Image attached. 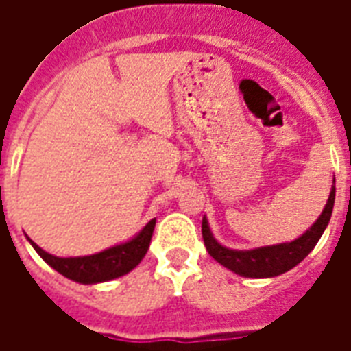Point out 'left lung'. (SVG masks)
Returning a JSON list of instances; mask_svg holds the SVG:
<instances>
[{
    "instance_id": "obj_1",
    "label": "left lung",
    "mask_w": 351,
    "mask_h": 351,
    "mask_svg": "<svg viewBox=\"0 0 351 351\" xmlns=\"http://www.w3.org/2000/svg\"><path fill=\"white\" fill-rule=\"evenodd\" d=\"M335 182V180H333ZM333 202H335V186H332L328 202L322 209L321 217L315 220V224L310 230L302 233L299 239L282 244L262 245L255 250H230L226 245L219 244L209 230L208 219H202V237L206 250L215 261L224 267L231 269L240 277L250 278H269L282 275L295 267L300 261H304L310 255V251L315 247L319 239L326 230L328 222L332 219Z\"/></svg>"
}]
</instances>
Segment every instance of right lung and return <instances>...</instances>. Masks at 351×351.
<instances>
[{"mask_svg": "<svg viewBox=\"0 0 351 351\" xmlns=\"http://www.w3.org/2000/svg\"><path fill=\"white\" fill-rule=\"evenodd\" d=\"M154 224H156V219L147 222L140 233L134 234L131 240H127L123 244L112 245L100 253L87 256H54L41 250L40 245L30 239L29 242L32 244L36 253L58 273H62L63 277L80 284H98L127 275L142 262L149 250V244H151Z\"/></svg>", "mask_w": 351, "mask_h": 351, "instance_id": "right-lung-1", "label": "right lung"}]
</instances>
